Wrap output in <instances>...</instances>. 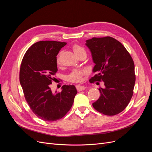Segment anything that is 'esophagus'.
<instances>
[{
    "label": "esophagus",
    "instance_id": "esophagus-1",
    "mask_svg": "<svg viewBox=\"0 0 152 152\" xmlns=\"http://www.w3.org/2000/svg\"><path fill=\"white\" fill-rule=\"evenodd\" d=\"M76 89L78 91H84L86 89V87L84 86H80V85H77L76 86Z\"/></svg>",
    "mask_w": 152,
    "mask_h": 152
}]
</instances>
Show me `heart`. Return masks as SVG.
<instances>
[{"label":"heart","mask_w":152,"mask_h":152,"mask_svg":"<svg viewBox=\"0 0 152 152\" xmlns=\"http://www.w3.org/2000/svg\"><path fill=\"white\" fill-rule=\"evenodd\" d=\"M72 49L73 52L76 54L78 55L82 52H86L85 49L80 45L78 44H74L72 46ZM57 63H59V54L57 56L56 59ZM87 73L85 70H80V69H75L73 70L67 76V80L71 82H74V83H77L82 80V76Z\"/></svg>","instance_id":"1"}]
</instances>
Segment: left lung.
Segmentation results:
<instances>
[{"instance_id": "obj_1", "label": "left lung", "mask_w": 152, "mask_h": 152, "mask_svg": "<svg viewBox=\"0 0 152 152\" xmlns=\"http://www.w3.org/2000/svg\"><path fill=\"white\" fill-rule=\"evenodd\" d=\"M96 74L89 82L103 81L100 96L93 103L95 110L106 115H115L126 108L133 94L136 77L134 63L124 45L111 37L86 40Z\"/></svg>"}]
</instances>
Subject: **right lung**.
Returning a JSON list of instances; mask_svg holds the SVG:
<instances>
[{
  "label": "right lung",
  "instance_id": "right-lung-1",
  "mask_svg": "<svg viewBox=\"0 0 152 152\" xmlns=\"http://www.w3.org/2000/svg\"><path fill=\"white\" fill-rule=\"evenodd\" d=\"M66 44L39 41L27 50L21 61L20 82L25 99L35 115L45 121H55L65 116L77 93L73 85H64L61 92L55 94L50 87L58 71L56 56Z\"/></svg>",
  "mask_w": 152,
  "mask_h": 152
}]
</instances>
